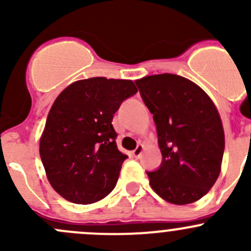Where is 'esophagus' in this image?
<instances>
[{"instance_id": "1", "label": "esophagus", "mask_w": 251, "mask_h": 251, "mask_svg": "<svg viewBox=\"0 0 251 251\" xmlns=\"http://www.w3.org/2000/svg\"><path fill=\"white\" fill-rule=\"evenodd\" d=\"M143 149H144V146H143V144H142V143H138V144H137V147H136L135 151H132V155L135 156V158H140L141 154H142V151H143Z\"/></svg>"}]
</instances>
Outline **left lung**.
I'll use <instances>...</instances> for the list:
<instances>
[{
  "label": "left lung",
  "mask_w": 251,
  "mask_h": 251,
  "mask_svg": "<svg viewBox=\"0 0 251 251\" xmlns=\"http://www.w3.org/2000/svg\"><path fill=\"white\" fill-rule=\"evenodd\" d=\"M153 114L160 168L147 173L149 184L164 201L191 204L203 198L221 173L225 132L211 98L188 78L149 75L135 81Z\"/></svg>",
  "instance_id": "1"
}]
</instances>
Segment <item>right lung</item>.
I'll list each match as a JSON object with an SVG mask.
<instances>
[{
	"mask_svg": "<svg viewBox=\"0 0 251 251\" xmlns=\"http://www.w3.org/2000/svg\"><path fill=\"white\" fill-rule=\"evenodd\" d=\"M137 91L131 80L91 77L70 83L55 98L40 138V156L59 196L92 204L113 191L127 155L116 147L111 121L123 100Z\"/></svg>",
	"mask_w": 251,
	"mask_h": 251,
	"instance_id": "1",
	"label": "right lung"
}]
</instances>
